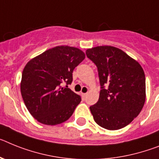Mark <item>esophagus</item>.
I'll use <instances>...</instances> for the list:
<instances>
[{"label":"esophagus","instance_id":"obj_1","mask_svg":"<svg viewBox=\"0 0 159 159\" xmlns=\"http://www.w3.org/2000/svg\"><path fill=\"white\" fill-rule=\"evenodd\" d=\"M86 94H87V93H81V97H82V98H83L84 99H85V96H86Z\"/></svg>","mask_w":159,"mask_h":159}]
</instances>
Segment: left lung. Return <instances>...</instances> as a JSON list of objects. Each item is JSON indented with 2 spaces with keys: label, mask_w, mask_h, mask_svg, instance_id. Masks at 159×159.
<instances>
[{
  "label": "left lung",
  "mask_w": 159,
  "mask_h": 159,
  "mask_svg": "<svg viewBox=\"0 0 159 159\" xmlns=\"http://www.w3.org/2000/svg\"><path fill=\"white\" fill-rule=\"evenodd\" d=\"M85 53L98 67L102 89L98 102L89 107L95 122L110 130L125 127L139 115L146 101L143 69L114 46H97Z\"/></svg>",
  "instance_id": "8db88e82"
}]
</instances>
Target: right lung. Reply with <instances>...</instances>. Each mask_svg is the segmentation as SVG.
<instances>
[{
	"label": "right lung",
	"instance_id": "add662e5",
	"mask_svg": "<svg viewBox=\"0 0 159 159\" xmlns=\"http://www.w3.org/2000/svg\"><path fill=\"white\" fill-rule=\"evenodd\" d=\"M85 55L75 47H53L35 57L25 66L20 93L31 115L45 125L62 123L71 117L81 97L63 83L71 84L73 71Z\"/></svg>",
	"mask_w": 159,
	"mask_h": 159
}]
</instances>
